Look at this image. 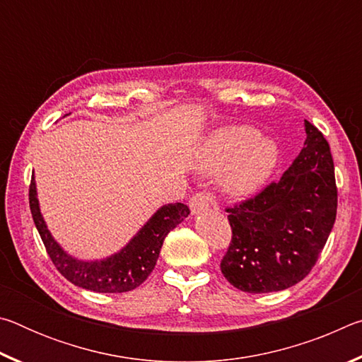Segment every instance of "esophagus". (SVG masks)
Listing matches in <instances>:
<instances>
[{
  "label": "esophagus",
  "mask_w": 362,
  "mask_h": 362,
  "mask_svg": "<svg viewBox=\"0 0 362 362\" xmlns=\"http://www.w3.org/2000/svg\"><path fill=\"white\" fill-rule=\"evenodd\" d=\"M189 209H192V214H201L209 209H217L216 196L207 192L193 194L192 199H189Z\"/></svg>",
  "instance_id": "1"
}]
</instances>
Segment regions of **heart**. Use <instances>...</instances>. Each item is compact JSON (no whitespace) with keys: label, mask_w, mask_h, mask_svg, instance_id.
Listing matches in <instances>:
<instances>
[{"label":"heart","mask_w":362,"mask_h":362,"mask_svg":"<svg viewBox=\"0 0 362 362\" xmlns=\"http://www.w3.org/2000/svg\"><path fill=\"white\" fill-rule=\"evenodd\" d=\"M279 161L274 140L259 136L250 126H225L207 136L198 146L194 166L206 175H222L226 194L244 198L255 193Z\"/></svg>","instance_id":"1"}]
</instances>
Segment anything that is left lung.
Here are the masks:
<instances>
[{
  "label": "left lung",
  "instance_id": "obj_1",
  "mask_svg": "<svg viewBox=\"0 0 362 362\" xmlns=\"http://www.w3.org/2000/svg\"><path fill=\"white\" fill-rule=\"evenodd\" d=\"M305 145L279 182L228 207L233 236L220 269L243 292L297 284L315 267L337 216L334 159L322 134L305 119Z\"/></svg>",
  "mask_w": 362,
  "mask_h": 362
}]
</instances>
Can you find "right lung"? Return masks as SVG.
Returning a JSON list of instances; mask_svg holds the SVG:
<instances>
[{"instance_id": "right-lung-1", "label": "right lung", "mask_w": 362, "mask_h": 362, "mask_svg": "<svg viewBox=\"0 0 362 362\" xmlns=\"http://www.w3.org/2000/svg\"><path fill=\"white\" fill-rule=\"evenodd\" d=\"M28 199L36 230L62 276L83 289L103 293L127 292L142 284L156 265L164 238L189 214L188 206L182 203L164 204L119 252L102 260H78L66 254L47 230L36 196L35 174L30 182Z\"/></svg>"}]
</instances>
